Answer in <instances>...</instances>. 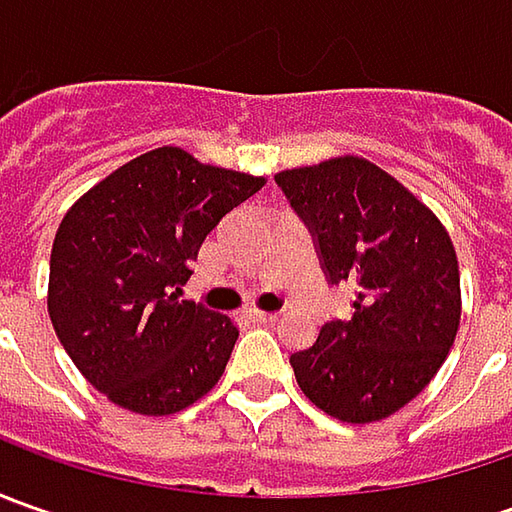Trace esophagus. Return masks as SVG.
I'll use <instances>...</instances> for the list:
<instances>
[{
  "mask_svg": "<svg viewBox=\"0 0 512 512\" xmlns=\"http://www.w3.org/2000/svg\"><path fill=\"white\" fill-rule=\"evenodd\" d=\"M247 319H250V322H256V325H273V322L279 319V313H262V310H250V313H247Z\"/></svg>",
  "mask_w": 512,
  "mask_h": 512,
  "instance_id": "obj_1",
  "label": "esophagus"
}]
</instances>
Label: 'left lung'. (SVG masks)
I'll use <instances>...</instances> for the list:
<instances>
[{"instance_id":"8db88e82","label":"left lung","mask_w":512,"mask_h":512,"mask_svg":"<svg viewBox=\"0 0 512 512\" xmlns=\"http://www.w3.org/2000/svg\"><path fill=\"white\" fill-rule=\"evenodd\" d=\"M305 222L327 285L353 282V316L290 353L296 382L327 416L364 424L416 399L459 330V262L442 222L359 156L276 176Z\"/></svg>"}]
</instances>
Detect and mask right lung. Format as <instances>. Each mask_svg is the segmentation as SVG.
Returning <instances> with one entry per match:
<instances>
[{
	"label": "right lung",
	"mask_w": 512,
	"mask_h": 512,
	"mask_svg": "<svg viewBox=\"0 0 512 512\" xmlns=\"http://www.w3.org/2000/svg\"><path fill=\"white\" fill-rule=\"evenodd\" d=\"M262 185L159 148L113 170L65 213L50 250V322L110 402L168 416L219 382L239 330L179 296L207 233Z\"/></svg>",
	"instance_id": "obj_1"
}]
</instances>
